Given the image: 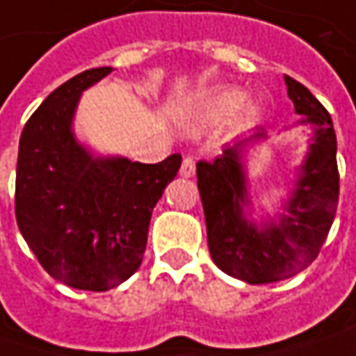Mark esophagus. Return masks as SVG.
<instances>
[{"label": "esophagus", "mask_w": 356, "mask_h": 356, "mask_svg": "<svg viewBox=\"0 0 356 356\" xmlns=\"http://www.w3.org/2000/svg\"><path fill=\"white\" fill-rule=\"evenodd\" d=\"M194 172H196V164H194V160L190 156H186L182 160V166H180V176L182 178H192L194 176Z\"/></svg>", "instance_id": "34e87169"}]
</instances>
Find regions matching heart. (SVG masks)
I'll list each match as a JSON object with an SVG mask.
<instances>
[{"label": "heart", "mask_w": 356, "mask_h": 356, "mask_svg": "<svg viewBox=\"0 0 356 356\" xmlns=\"http://www.w3.org/2000/svg\"><path fill=\"white\" fill-rule=\"evenodd\" d=\"M245 103V92L239 89H218L204 95L198 103V117L206 122H226L238 113ZM261 115V106L257 103H248L241 109V122L253 124Z\"/></svg>", "instance_id": "b5f03b06"}]
</instances>
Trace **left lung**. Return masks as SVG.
I'll use <instances>...</instances> for the list:
<instances>
[{"label": "left lung", "instance_id": "obj_1", "mask_svg": "<svg viewBox=\"0 0 356 356\" xmlns=\"http://www.w3.org/2000/svg\"><path fill=\"white\" fill-rule=\"evenodd\" d=\"M285 85L295 113L303 115L299 122L309 124L313 136L289 198L275 218L266 213L257 222L248 192L245 150L267 140L266 130L257 129L252 136L224 148V154L213 162L200 160L196 164L213 264L252 285L287 280L303 271L319 255L339 202L337 136L331 115L295 79L285 75Z\"/></svg>", "mask_w": 356, "mask_h": 356}]
</instances>
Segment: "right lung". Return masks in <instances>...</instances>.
<instances>
[{
  "label": "right lung",
  "mask_w": 356,
  "mask_h": 356,
  "mask_svg": "<svg viewBox=\"0 0 356 356\" xmlns=\"http://www.w3.org/2000/svg\"><path fill=\"white\" fill-rule=\"evenodd\" d=\"M111 71H83L53 90L27 120L17 154L21 236L51 277L85 291L113 289L140 267L152 210L182 164L180 154L158 164L95 156L76 140L81 95Z\"/></svg>",
  "instance_id": "1"
}]
</instances>
